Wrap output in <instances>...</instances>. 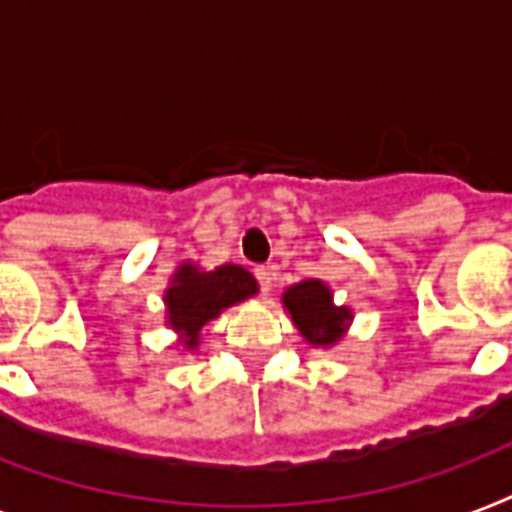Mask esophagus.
Here are the masks:
<instances>
[{"mask_svg": "<svg viewBox=\"0 0 512 512\" xmlns=\"http://www.w3.org/2000/svg\"><path fill=\"white\" fill-rule=\"evenodd\" d=\"M255 276H257V281H260V289H263V292H271V287H273V268H271V265H257Z\"/></svg>", "mask_w": 512, "mask_h": 512, "instance_id": "esophagus-1", "label": "esophagus"}]
</instances>
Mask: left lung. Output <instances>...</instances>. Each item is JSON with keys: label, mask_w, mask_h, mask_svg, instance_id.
I'll return each mask as SVG.
<instances>
[{"label": "left lung", "mask_w": 512, "mask_h": 512, "mask_svg": "<svg viewBox=\"0 0 512 512\" xmlns=\"http://www.w3.org/2000/svg\"><path fill=\"white\" fill-rule=\"evenodd\" d=\"M284 308L292 316V324L313 348H332L342 340L353 313L345 305H335L332 289L319 279L300 281L284 292Z\"/></svg>", "instance_id": "1"}]
</instances>
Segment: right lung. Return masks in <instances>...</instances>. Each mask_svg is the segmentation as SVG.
<instances>
[{"label": "right lung", "instance_id": "obj_1", "mask_svg": "<svg viewBox=\"0 0 512 512\" xmlns=\"http://www.w3.org/2000/svg\"><path fill=\"white\" fill-rule=\"evenodd\" d=\"M252 295H257V281L241 265L228 263L215 271H201L199 265L183 263L164 292L167 324L180 335L185 348L196 350L201 329L209 321Z\"/></svg>", "mask_w": 512, "mask_h": 512}]
</instances>
